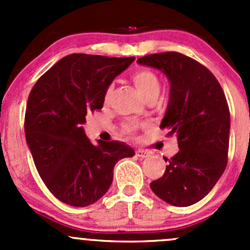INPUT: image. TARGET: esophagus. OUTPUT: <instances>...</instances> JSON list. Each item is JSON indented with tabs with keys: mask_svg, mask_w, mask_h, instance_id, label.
<instances>
[{
	"mask_svg": "<svg viewBox=\"0 0 250 250\" xmlns=\"http://www.w3.org/2000/svg\"><path fill=\"white\" fill-rule=\"evenodd\" d=\"M135 155H137L139 158H146L150 156V152H147V151L145 150H141V148H138V150L135 151Z\"/></svg>",
	"mask_w": 250,
	"mask_h": 250,
	"instance_id": "34e87169",
	"label": "esophagus"
}]
</instances>
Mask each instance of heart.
<instances>
[{"instance_id":"heart-1","label":"heart","mask_w":250,"mask_h":250,"mask_svg":"<svg viewBox=\"0 0 250 250\" xmlns=\"http://www.w3.org/2000/svg\"><path fill=\"white\" fill-rule=\"evenodd\" d=\"M132 81L134 82L135 87L138 88V90L144 95L145 98L151 97L153 94H158L161 89V83L160 80H158L157 75L153 71L148 69H140L138 71H135L134 74L132 75ZM111 94H112V87L109 85L106 88L104 93V103L107 104L111 99ZM139 125L137 123H128V125H125L123 130L127 134L133 135L138 130Z\"/></svg>"}]
</instances>
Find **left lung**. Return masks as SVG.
I'll return each mask as SVG.
<instances>
[{"mask_svg":"<svg viewBox=\"0 0 250 250\" xmlns=\"http://www.w3.org/2000/svg\"><path fill=\"white\" fill-rule=\"evenodd\" d=\"M168 77L169 102L161 128L178 138L179 152L151 190L175 207H188L210 192L228 165L230 110L215 76L192 58L166 52L139 58Z\"/></svg>","mask_w":250,"mask_h":250,"instance_id":"8db88e82","label":"left lung"}]
</instances>
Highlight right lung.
<instances>
[{
    "mask_svg": "<svg viewBox=\"0 0 250 250\" xmlns=\"http://www.w3.org/2000/svg\"><path fill=\"white\" fill-rule=\"evenodd\" d=\"M134 57L70 54L35 83L25 112V137L35 166L48 190L72 207L95 203L109 190L113 167L134 156L122 141L93 145L82 125L100 110L113 78Z\"/></svg>",
    "mask_w": 250,
    "mask_h": 250,
    "instance_id": "obj_1",
    "label": "right lung"
}]
</instances>
